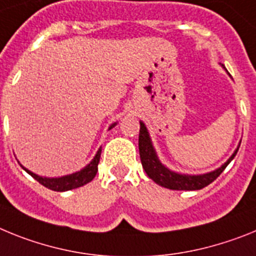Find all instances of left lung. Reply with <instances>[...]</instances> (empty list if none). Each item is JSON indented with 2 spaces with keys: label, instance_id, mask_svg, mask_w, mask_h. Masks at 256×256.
Wrapping results in <instances>:
<instances>
[{
  "label": "left lung",
  "instance_id": "8db88e82",
  "mask_svg": "<svg viewBox=\"0 0 256 256\" xmlns=\"http://www.w3.org/2000/svg\"><path fill=\"white\" fill-rule=\"evenodd\" d=\"M237 150H238V148L236 150L232 157L222 168L212 171V172H208V174L204 175L176 174L174 171H170L168 168H166L158 161L154 150H153L152 143H150V138L148 135L146 128L144 126L143 122H140V130H139V154H140L142 165H143V168L146 170V175L154 183H157L161 186H165V188H168V190H197L205 188L206 186L212 183L223 172L224 168L228 166V164L234 158V156L237 154Z\"/></svg>",
  "mask_w": 256,
  "mask_h": 256
}]
</instances>
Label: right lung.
<instances>
[{
    "label": "right lung",
    "instance_id": "1",
    "mask_svg": "<svg viewBox=\"0 0 256 256\" xmlns=\"http://www.w3.org/2000/svg\"><path fill=\"white\" fill-rule=\"evenodd\" d=\"M114 125L110 126V128H112ZM100 153L102 148L98 150L94 160H92L85 168H82L81 171L74 172V174L66 175V176L52 178V179H50V178H42L38 176V175L33 174L30 170H26V168H23L30 175V176L34 178L40 184H42V186L48 188V190H56V192H64V190H74V188H78V186H85V184H88V182H91L94 179L95 175H96L98 172V165H99V161H100Z\"/></svg>",
    "mask_w": 256,
    "mask_h": 256
}]
</instances>
